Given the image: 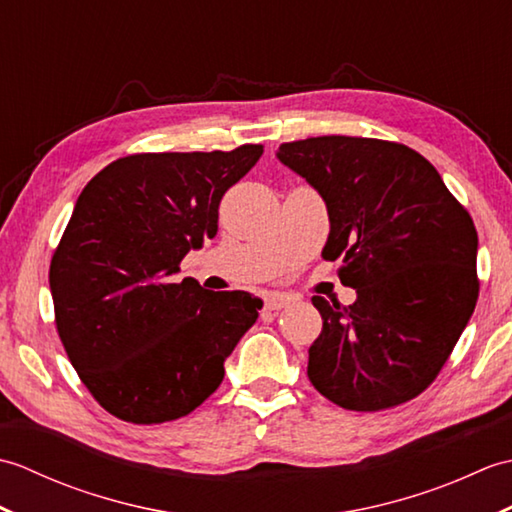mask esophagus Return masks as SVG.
Masks as SVG:
<instances>
[{
    "mask_svg": "<svg viewBox=\"0 0 512 512\" xmlns=\"http://www.w3.org/2000/svg\"><path fill=\"white\" fill-rule=\"evenodd\" d=\"M288 303H290V299L284 295H270L266 299V310H281V308H286Z\"/></svg>",
    "mask_w": 512,
    "mask_h": 512,
    "instance_id": "esophagus-1",
    "label": "esophagus"
}]
</instances>
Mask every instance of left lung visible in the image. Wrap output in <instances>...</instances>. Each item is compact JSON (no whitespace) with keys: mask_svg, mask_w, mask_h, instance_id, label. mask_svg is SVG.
I'll return each instance as SVG.
<instances>
[{"mask_svg":"<svg viewBox=\"0 0 512 512\" xmlns=\"http://www.w3.org/2000/svg\"><path fill=\"white\" fill-rule=\"evenodd\" d=\"M277 158L319 191L330 217L323 259H341L352 306L312 297L323 330L308 378L334 405L380 411L438 376L480 292L477 231L427 158L378 138L317 136Z\"/></svg>","mask_w":512,"mask_h":512,"instance_id":"obj_1","label":"left lung"}]
</instances>
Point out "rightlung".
Masks as SVG:
<instances>
[{
    "instance_id": "obj_1",
    "label": "right lung",
    "mask_w": 512,
    "mask_h": 512,
    "mask_svg": "<svg viewBox=\"0 0 512 512\" xmlns=\"http://www.w3.org/2000/svg\"><path fill=\"white\" fill-rule=\"evenodd\" d=\"M262 154V145L134 154L85 184L52 255L50 292L70 363L112 416L176 420L220 387L264 303L173 275L215 237L222 195Z\"/></svg>"
}]
</instances>
